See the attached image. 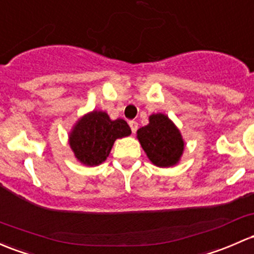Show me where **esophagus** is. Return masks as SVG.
<instances>
[{"label":"esophagus","instance_id":"obj_1","mask_svg":"<svg viewBox=\"0 0 254 254\" xmlns=\"http://www.w3.org/2000/svg\"><path fill=\"white\" fill-rule=\"evenodd\" d=\"M129 125H130V127H131L132 134H135L136 130H137V123H136L135 120H130V122H129Z\"/></svg>","mask_w":254,"mask_h":254}]
</instances>
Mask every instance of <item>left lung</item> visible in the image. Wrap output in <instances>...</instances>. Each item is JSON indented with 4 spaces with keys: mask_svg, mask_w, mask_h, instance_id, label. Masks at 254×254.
I'll list each match as a JSON object with an SVG mask.
<instances>
[{
    "mask_svg": "<svg viewBox=\"0 0 254 254\" xmlns=\"http://www.w3.org/2000/svg\"><path fill=\"white\" fill-rule=\"evenodd\" d=\"M136 137L152 164L159 168L175 167L185 149L180 130L163 113L151 114L148 124L137 130Z\"/></svg>",
    "mask_w": 254,
    "mask_h": 254,
    "instance_id": "8db88e82",
    "label": "left lung"
}]
</instances>
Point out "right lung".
<instances>
[{"instance_id": "add662e5", "label": "right lung", "mask_w": 254, "mask_h": 254, "mask_svg": "<svg viewBox=\"0 0 254 254\" xmlns=\"http://www.w3.org/2000/svg\"><path fill=\"white\" fill-rule=\"evenodd\" d=\"M131 129L124 119L112 120L103 111H92L76 120L68 142L76 161L87 167L102 164L117 138L127 137Z\"/></svg>"}]
</instances>
